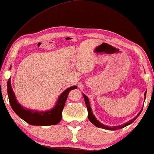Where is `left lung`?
I'll list each match as a JSON object with an SVG mask.
<instances>
[{"mask_svg": "<svg viewBox=\"0 0 154 154\" xmlns=\"http://www.w3.org/2000/svg\"><path fill=\"white\" fill-rule=\"evenodd\" d=\"M83 97H84V100H85V104H86V106H87V109H88V119H89V121L91 122V123L93 124L94 125H95L96 127H98V128H103V129H105V130H119V129H121V128H125L126 126L129 125L130 124H131L132 122L134 121V120H136L137 119V117L140 116V114L142 112V109L140 111V113H138L137 115L134 118V119H132V120H130L128 122V123H125L123 124V125H118V126H107V125H104V124L101 123L100 121H97V119H96L95 117H94V116L92 114V109H91V107H90V101H89V99L87 96L85 95V94H83ZM146 92L144 93V100L146 99Z\"/></svg>", "mask_w": 154, "mask_h": 154, "instance_id": "8db88e82", "label": "left lung"}]
</instances>
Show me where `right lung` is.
<instances>
[{"instance_id": "obj_1", "label": "right lung", "mask_w": 154, "mask_h": 154, "mask_svg": "<svg viewBox=\"0 0 154 154\" xmlns=\"http://www.w3.org/2000/svg\"><path fill=\"white\" fill-rule=\"evenodd\" d=\"M77 86H72L64 90L59 97L55 106L50 110L46 111H38L25 109L17 101L16 97L12 90L10 79L8 81V94L10 104L12 110L19 117L32 125L46 126L57 125L62 120V112L66 103L69 92L76 89Z\"/></svg>"}]
</instances>
